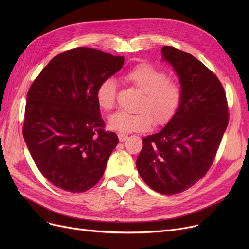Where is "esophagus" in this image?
I'll return each mask as SVG.
<instances>
[{
	"label": "esophagus",
	"instance_id": "1",
	"mask_svg": "<svg viewBox=\"0 0 249 249\" xmlns=\"http://www.w3.org/2000/svg\"><path fill=\"white\" fill-rule=\"evenodd\" d=\"M118 138H119L120 142H124L128 139V135L126 134H122V133H118Z\"/></svg>",
	"mask_w": 249,
	"mask_h": 249
}]
</instances>
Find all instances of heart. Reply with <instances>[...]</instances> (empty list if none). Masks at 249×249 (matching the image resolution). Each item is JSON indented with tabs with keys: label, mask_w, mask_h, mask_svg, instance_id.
Listing matches in <instances>:
<instances>
[{
	"label": "heart",
	"mask_w": 249,
	"mask_h": 249,
	"mask_svg": "<svg viewBox=\"0 0 249 249\" xmlns=\"http://www.w3.org/2000/svg\"><path fill=\"white\" fill-rule=\"evenodd\" d=\"M125 80L142 91L137 113L119 111L109 118V127L126 134L145 131L152 120L161 125L172 119L181 102V89L178 83L167 80L164 71L149 63H140L128 71ZM117 84L112 77L103 80L96 90L98 106L104 111L113 109L116 101Z\"/></svg>",
	"instance_id": "b5f03b06"
}]
</instances>
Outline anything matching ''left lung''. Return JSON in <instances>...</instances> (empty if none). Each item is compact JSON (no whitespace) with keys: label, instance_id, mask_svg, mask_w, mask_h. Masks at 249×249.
<instances>
[{"label":"left lung","instance_id":"8db88e82","mask_svg":"<svg viewBox=\"0 0 249 249\" xmlns=\"http://www.w3.org/2000/svg\"><path fill=\"white\" fill-rule=\"evenodd\" d=\"M181 89L176 114L159 133L143 137L136 167L153 191L175 195L209 171L228 125L226 95L218 77L197 58L172 46L161 48Z\"/></svg>","mask_w":249,"mask_h":249}]
</instances>
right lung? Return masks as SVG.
I'll use <instances>...</instances> for the list:
<instances>
[{
    "instance_id": "obj_1",
    "label": "right lung",
    "mask_w": 249,
    "mask_h": 249,
    "mask_svg": "<svg viewBox=\"0 0 249 249\" xmlns=\"http://www.w3.org/2000/svg\"><path fill=\"white\" fill-rule=\"evenodd\" d=\"M124 61L94 48L71 49L52 58L30 87L23 136L36 166L53 186L82 193L104 175L119 139L104 130L96 90Z\"/></svg>"
}]
</instances>
